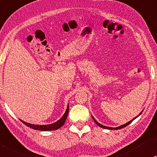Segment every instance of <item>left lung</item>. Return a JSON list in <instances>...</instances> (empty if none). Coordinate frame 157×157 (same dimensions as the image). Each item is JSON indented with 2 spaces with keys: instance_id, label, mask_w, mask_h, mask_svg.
Listing matches in <instances>:
<instances>
[{
  "instance_id": "obj_1",
  "label": "left lung",
  "mask_w": 157,
  "mask_h": 157,
  "mask_svg": "<svg viewBox=\"0 0 157 157\" xmlns=\"http://www.w3.org/2000/svg\"><path fill=\"white\" fill-rule=\"evenodd\" d=\"M141 113H142V112L140 113V114H139V115H140V114H141ZM139 115H138V116H139ZM138 116H137V117H135V118H133V119H132V120L129 121V122H127V123H126V124H122V125H121V126L117 127V128H110V127H106V126L102 125V124H100V123H99V122H97V121H96V120H95V119H94V117H93V116H92V117H93V120H94V122H96V124H97V125H98L99 127H101V128H104V129H107V130H120V129H122V128H124V127L128 126L129 124H130V123H131V122H132V121H133V120H135V119H136L137 117H138Z\"/></svg>"
}]
</instances>
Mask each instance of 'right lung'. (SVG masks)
<instances>
[{"mask_svg":"<svg viewBox=\"0 0 157 157\" xmlns=\"http://www.w3.org/2000/svg\"><path fill=\"white\" fill-rule=\"evenodd\" d=\"M69 105L67 106V108L66 109V112H65L64 114L61 117V118L60 120H59L57 122H56L54 123H52V124H43V125H39V124H30V123L28 122H25V121H22L21 120V122H23L25 125H27L29 128L34 129V130H42V131H49V130H56L57 129L60 128L61 127H62V125H64L65 121L67 120V115H68L69 113Z\"/></svg>","mask_w":157,"mask_h":157,"instance_id":"right-lung-1","label":"right lung"}]
</instances>
